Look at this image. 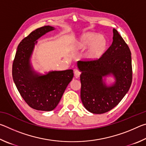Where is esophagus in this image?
I'll list each match as a JSON object with an SVG mask.
<instances>
[{
  "label": "esophagus",
  "instance_id": "1",
  "mask_svg": "<svg viewBox=\"0 0 146 146\" xmlns=\"http://www.w3.org/2000/svg\"><path fill=\"white\" fill-rule=\"evenodd\" d=\"M80 73H81L80 71L78 70H75V71H74V74H75V76L76 78L79 77V76H80Z\"/></svg>",
  "mask_w": 146,
  "mask_h": 146
}]
</instances>
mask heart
<instances>
[{"instance_id":"b5f03b06","label":"heart","mask_w":146,"mask_h":146,"mask_svg":"<svg viewBox=\"0 0 146 146\" xmlns=\"http://www.w3.org/2000/svg\"><path fill=\"white\" fill-rule=\"evenodd\" d=\"M108 46V41L105 36L95 32H86L79 36L72 44L74 51H84V59L89 62L99 60L104 55Z\"/></svg>"}]
</instances>
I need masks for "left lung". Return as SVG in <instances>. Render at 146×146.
I'll list each match as a JSON object with an SVG mask.
<instances>
[{
	"mask_svg": "<svg viewBox=\"0 0 146 146\" xmlns=\"http://www.w3.org/2000/svg\"><path fill=\"white\" fill-rule=\"evenodd\" d=\"M111 46L99 60L78 61L80 71V98L89 111L102 114L118 104L129 91L132 82L131 53L127 44L115 29ZM115 82L110 85L106 77Z\"/></svg>",
	"mask_w": 146,
	"mask_h": 146,
	"instance_id": "8db88e82",
	"label": "left lung"
}]
</instances>
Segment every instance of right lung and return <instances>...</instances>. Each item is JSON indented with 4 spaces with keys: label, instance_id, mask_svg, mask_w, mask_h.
Masks as SVG:
<instances>
[{
    "label": "right lung",
    "instance_id": "right-lung-1",
    "mask_svg": "<svg viewBox=\"0 0 146 146\" xmlns=\"http://www.w3.org/2000/svg\"><path fill=\"white\" fill-rule=\"evenodd\" d=\"M55 29L46 26L32 31L19 44L13 63L12 75L17 90L31 108L38 111L53 110L73 77L72 70L41 74L32 66L31 58L37 40Z\"/></svg>",
    "mask_w": 146,
    "mask_h": 146
}]
</instances>
